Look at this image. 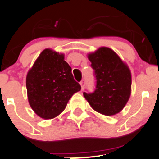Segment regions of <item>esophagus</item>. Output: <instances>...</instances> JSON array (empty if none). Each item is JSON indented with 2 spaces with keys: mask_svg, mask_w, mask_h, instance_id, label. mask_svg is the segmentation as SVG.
Returning a JSON list of instances; mask_svg holds the SVG:
<instances>
[{
  "mask_svg": "<svg viewBox=\"0 0 159 159\" xmlns=\"http://www.w3.org/2000/svg\"><path fill=\"white\" fill-rule=\"evenodd\" d=\"M80 86H81V88L82 89H83V88H84V86H85V81L84 80H82L81 81H80Z\"/></svg>",
  "mask_w": 159,
  "mask_h": 159,
  "instance_id": "34e87169",
  "label": "esophagus"
}]
</instances>
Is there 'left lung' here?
Instances as JSON below:
<instances>
[{
	"label": "left lung",
	"mask_w": 159,
	"mask_h": 159,
	"mask_svg": "<svg viewBox=\"0 0 159 159\" xmlns=\"http://www.w3.org/2000/svg\"><path fill=\"white\" fill-rule=\"evenodd\" d=\"M97 80L93 93H83L91 107L100 114L114 115L122 111L130 98L131 74L117 53L101 47L88 54Z\"/></svg>",
	"instance_id": "1"
}]
</instances>
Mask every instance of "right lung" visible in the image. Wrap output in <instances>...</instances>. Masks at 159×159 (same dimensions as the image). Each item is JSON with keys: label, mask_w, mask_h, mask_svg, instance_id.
Instances as JSON below:
<instances>
[{"label": "right lung", "mask_w": 159, "mask_h": 159, "mask_svg": "<svg viewBox=\"0 0 159 159\" xmlns=\"http://www.w3.org/2000/svg\"><path fill=\"white\" fill-rule=\"evenodd\" d=\"M28 103L44 119L56 117L65 110L75 93L81 89L73 78L64 55L50 48L43 50L26 77Z\"/></svg>", "instance_id": "obj_1"}]
</instances>
